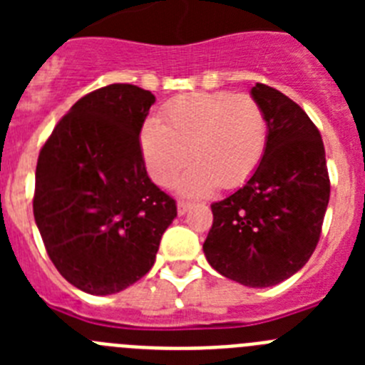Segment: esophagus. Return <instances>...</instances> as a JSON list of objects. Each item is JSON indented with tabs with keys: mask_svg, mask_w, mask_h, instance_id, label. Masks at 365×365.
Returning <instances> with one entry per match:
<instances>
[{
	"mask_svg": "<svg viewBox=\"0 0 365 365\" xmlns=\"http://www.w3.org/2000/svg\"><path fill=\"white\" fill-rule=\"evenodd\" d=\"M190 206H192V202H188V201H179V202H177V212H179V215H185L186 212L190 210Z\"/></svg>",
	"mask_w": 365,
	"mask_h": 365,
	"instance_id": "obj_1",
	"label": "esophagus"
}]
</instances>
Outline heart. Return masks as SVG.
<instances>
[{
  "label": "heart",
  "instance_id": "1",
  "mask_svg": "<svg viewBox=\"0 0 365 365\" xmlns=\"http://www.w3.org/2000/svg\"><path fill=\"white\" fill-rule=\"evenodd\" d=\"M267 140L269 124L259 102L230 91L177 96L159 120H148L140 131L144 163L159 185H170L190 157L195 160L177 182L185 193L243 185L259 166Z\"/></svg>",
  "mask_w": 365,
  "mask_h": 365
}]
</instances>
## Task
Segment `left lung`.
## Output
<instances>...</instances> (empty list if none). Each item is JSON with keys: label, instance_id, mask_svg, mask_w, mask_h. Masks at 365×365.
Segmentation results:
<instances>
[{"label": "left lung", "instance_id": "obj_1", "mask_svg": "<svg viewBox=\"0 0 365 365\" xmlns=\"http://www.w3.org/2000/svg\"><path fill=\"white\" fill-rule=\"evenodd\" d=\"M250 93L269 124L265 155L243 188L212 205L202 250L225 278L261 289L291 278L312 256L331 182L324 140L307 113L265 83Z\"/></svg>", "mask_w": 365, "mask_h": 365}]
</instances>
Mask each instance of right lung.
<instances>
[{"label":"right lung","instance_id":"right-lung-1","mask_svg":"<svg viewBox=\"0 0 365 365\" xmlns=\"http://www.w3.org/2000/svg\"><path fill=\"white\" fill-rule=\"evenodd\" d=\"M155 96L111 83L82 96L45 140L32 210L63 278L106 296L146 276L175 199L151 182L140 130Z\"/></svg>","mask_w":365,"mask_h":365}]
</instances>
